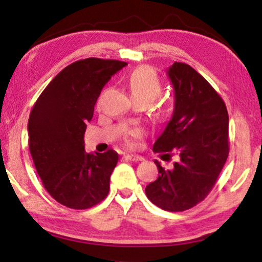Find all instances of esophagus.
Here are the masks:
<instances>
[{
  "mask_svg": "<svg viewBox=\"0 0 262 262\" xmlns=\"http://www.w3.org/2000/svg\"><path fill=\"white\" fill-rule=\"evenodd\" d=\"M124 158L127 159V160H129V161H134V162L143 161V160H144L143 156H140V155H133V154H128V155H125Z\"/></svg>",
  "mask_w": 262,
  "mask_h": 262,
  "instance_id": "esophagus-1",
  "label": "esophagus"
}]
</instances>
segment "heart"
Instances as JSON below:
<instances>
[{
	"instance_id": "heart-1",
	"label": "heart",
	"mask_w": 262,
	"mask_h": 262,
	"mask_svg": "<svg viewBox=\"0 0 262 262\" xmlns=\"http://www.w3.org/2000/svg\"><path fill=\"white\" fill-rule=\"evenodd\" d=\"M128 86L130 90L132 97L133 98H146L152 102L159 96L161 91V83L151 69L141 66L135 69L128 76ZM141 137L140 130H132L128 134L125 143L129 146H133L135 140Z\"/></svg>"
}]
</instances>
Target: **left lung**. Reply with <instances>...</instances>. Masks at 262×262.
Here are the masks:
<instances>
[{"label": "left lung", "mask_w": 262, "mask_h": 262, "mask_svg": "<svg viewBox=\"0 0 262 262\" xmlns=\"http://www.w3.org/2000/svg\"><path fill=\"white\" fill-rule=\"evenodd\" d=\"M167 76L175 107L152 150L173 151L179 160L170 170L155 161L160 175L145 193L159 208L182 212L202 202L217 182L229 154V117L223 98L193 68L175 61Z\"/></svg>", "instance_id": "left-lung-1"}]
</instances>
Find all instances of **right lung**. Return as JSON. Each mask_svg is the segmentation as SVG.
<instances>
[{"mask_svg":"<svg viewBox=\"0 0 262 262\" xmlns=\"http://www.w3.org/2000/svg\"><path fill=\"white\" fill-rule=\"evenodd\" d=\"M127 62L89 58L56 75L39 96L28 119L29 151L44 188L73 209H87L107 197L118 162L114 150L86 152L83 134L96 101Z\"/></svg>","mask_w":262,"mask_h":262,"instance_id":"1","label":"right lung"}]
</instances>
